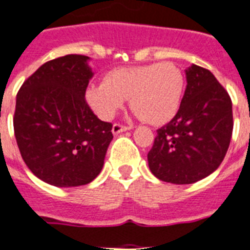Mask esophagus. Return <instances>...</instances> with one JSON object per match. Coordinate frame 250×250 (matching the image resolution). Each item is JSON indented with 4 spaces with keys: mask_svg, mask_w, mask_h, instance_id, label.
<instances>
[{
    "mask_svg": "<svg viewBox=\"0 0 250 250\" xmlns=\"http://www.w3.org/2000/svg\"><path fill=\"white\" fill-rule=\"evenodd\" d=\"M132 127L131 125H121V123H114L113 125V133L114 135H118V133L123 132V131H127V129H131Z\"/></svg>",
    "mask_w": 250,
    "mask_h": 250,
    "instance_id": "34e87169",
    "label": "esophagus"
}]
</instances>
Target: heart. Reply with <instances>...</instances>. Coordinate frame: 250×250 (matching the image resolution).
I'll return each instance as SVG.
<instances>
[{
  "mask_svg": "<svg viewBox=\"0 0 250 250\" xmlns=\"http://www.w3.org/2000/svg\"><path fill=\"white\" fill-rule=\"evenodd\" d=\"M186 86L184 74L171 62L119 67L104 83L86 89L85 98L98 118L109 121L129 98L131 109L153 125H166L176 115Z\"/></svg>",
  "mask_w": 250,
  "mask_h": 250,
  "instance_id": "b5f03b06",
  "label": "heart"
}]
</instances>
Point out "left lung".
<instances>
[{"label": "left lung", "mask_w": 250, "mask_h": 250, "mask_svg": "<svg viewBox=\"0 0 250 250\" xmlns=\"http://www.w3.org/2000/svg\"><path fill=\"white\" fill-rule=\"evenodd\" d=\"M187 88L172 119L157 129L149 168L162 182L192 184L222 164L232 136V102L215 76L192 64Z\"/></svg>", "instance_id": "obj_1"}]
</instances>
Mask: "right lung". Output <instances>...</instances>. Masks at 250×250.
Returning a JSON list of instances; mask_svg holds the SVG:
<instances>
[{"label": "right lung", "mask_w": 250, "mask_h": 250, "mask_svg": "<svg viewBox=\"0 0 250 250\" xmlns=\"http://www.w3.org/2000/svg\"><path fill=\"white\" fill-rule=\"evenodd\" d=\"M89 57L68 54L44 63L17 94L14 133L21 158L42 182L85 186L102 170L113 125L86 104Z\"/></svg>", "instance_id": "obj_1"}]
</instances>
